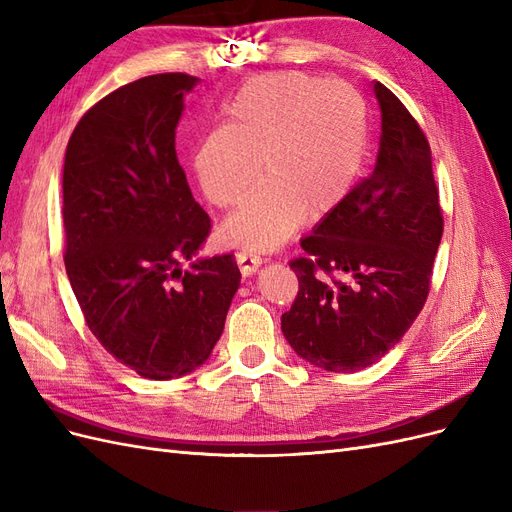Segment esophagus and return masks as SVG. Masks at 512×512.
<instances>
[{
  "mask_svg": "<svg viewBox=\"0 0 512 512\" xmlns=\"http://www.w3.org/2000/svg\"><path fill=\"white\" fill-rule=\"evenodd\" d=\"M235 258H237V265H239V271L243 277L254 275L258 271V267L262 265V258L254 256L250 252H237Z\"/></svg>",
  "mask_w": 512,
  "mask_h": 512,
  "instance_id": "esophagus-1",
  "label": "esophagus"
}]
</instances>
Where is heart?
I'll list each match as a JSON object with an SVG mask.
<instances>
[{
  "label": "heart",
  "instance_id": "1",
  "mask_svg": "<svg viewBox=\"0 0 512 512\" xmlns=\"http://www.w3.org/2000/svg\"><path fill=\"white\" fill-rule=\"evenodd\" d=\"M226 123L194 147V175L211 205L228 209L265 175L224 224L230 243L271 252L305 218H324L352 192L367 156L361 96L339 81L269 72L239 87Z\"/></svg>",
  "mask_w": 512,
  "mask_h": 512
}]
</instances>
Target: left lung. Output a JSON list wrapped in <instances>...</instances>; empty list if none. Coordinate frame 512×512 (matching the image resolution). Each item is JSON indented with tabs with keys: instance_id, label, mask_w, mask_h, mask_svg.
I'll return each mask as SVG.
<instances>
[{
	"instance_id": "1",
	"label": "left lung",
	"mask_w": 512,
	"mask_h": 512,
	"mask_svg": "<svg viewBox=\"0 0 512 512\" xmlns=\"http://www.w3.org/2000/svg\"><path fill=\"white\" fill-rule=\"evenodd\" d=\"M374 94L382 119L374 173L301 239L303 256L290 260L299 294L282 314L292 350L335 374L374 365L412 327L444 228L423 130L391 89L376 81Z\"/></svg>"
}]
</instances>
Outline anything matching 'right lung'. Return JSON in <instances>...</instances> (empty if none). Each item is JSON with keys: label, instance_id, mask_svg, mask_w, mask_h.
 I'll return each instance as SVG.
<instances>
[{"label": "right lung", "instance_id": "right-lung-1", "mask_svg": "<svg viewBox=\"0 0 512 512\" xmlns=\"http://www.w3.org/2000/svg\"><path fill=\"white\" fill-rule=\"evenodd\" d=\"M200 79L153 74L102 98L64 160L66 273L87 327L149 380L198 369L241 284L235 256L198 258L211 220L175 151L185 94Z\"/></svg>", "mask_w": 512, "mask_h": 512}]
</instances>
